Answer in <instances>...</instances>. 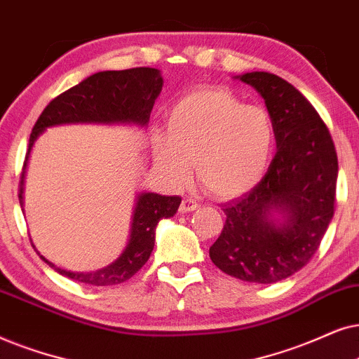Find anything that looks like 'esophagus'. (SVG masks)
Segmentation results:
<instances>
[{
  "label": "esophagus",
  "mask_w": 359,
  "mask_h": 359,
  "mask_svg": "<svg viewBox=\"0 0 359 359\" xmlns=\"http://www.w3.org/2000/svg\"><path fill=\"white\" fill-rule=\"evenodd\" d=\"M198 208V203L197 200L194 198H184L182 203H180V213H189V212H194V210Z\"/></svg>",
  "instance_id": "esophagus-1"
}]
</instances>
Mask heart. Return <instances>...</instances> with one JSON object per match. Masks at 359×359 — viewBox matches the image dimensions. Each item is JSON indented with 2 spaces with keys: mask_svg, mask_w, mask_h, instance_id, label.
<instances>
[{
  "mask_svg": "<svg viewBox=\"0 0 359 359\" xmlns=\"http://www.w3.org/2000/svg\"><path fill=\"white\" fill-rule=\"evenodd\" d=\"M276 130L271 114L245 104L226 88H200L167 111L165 133L154 131L159 170L182 185L192 174L215 197H236L259 182L272 159Z\"/></svg>",
  "mask_w": 359,
  "mask_h": 359,
  "instance_id": "1",
  "label": "heart"
}]
</instances>
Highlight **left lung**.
<instances>
[{
  "label": "left lung",
  "mask_w": 359,
  "mask_h": 359,
  "mask_svg": "<svg viewBox=\"0 0 359 359\" xmlns=\"http://www.w3.org/2000/svg\"><path fill=\"white\" fill-rule=\"evenodd\" d=\"M238 79L264 98L277 152L261 182L222 208L226 222L210 257L224 274L274 284L317 252L335 213L338 157L327 124L294 85L269 72Z\"/></svg>",
  "instance_id": "left-lung-1"
}]
</instances>
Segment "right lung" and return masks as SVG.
Instances as JSON below:
<instances>
[{
	"label": "right lung",
	"instance_id": "1",
	"mask_svg": "<svg viewBox=\"0 0 359 359\" xmlns=\"http://www.w3.org/2000/svg\"><path fill=\"white\" fill-rule=\"evenodd\" d=\"M162 76L157 69L136 67L128 70H107L90 75L83 82L67 90L44 108L32 128L19 180V203L22 205V185L29 152L37 136L47 128L70 123H102V124H137L146 126L152 107L162 90ZM182 198L144 192L137 195L133 213L131 235L121 256L103 269L93 272H72L47 262L59 274L76 283L90 285H114L131 279L149 259L156 241V226L162 218L174 217ZM34 248V245H32ZM37 251V250H36ZM39 255V252H37Z\"/></svg>",
	"mask_w": 359,
	"mask_h": 359
}]
</instances>
